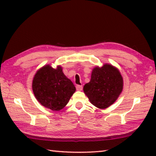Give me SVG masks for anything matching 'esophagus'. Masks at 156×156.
<instances>
[{
	"label": "esophagus",
	"mask_w": 156,
	"mask_h": 156,
	"mask_svg": "<svg viewBox=\"0 0 156 156\" xmlns=\"http://www.w3.org/2000/svg\"><path fill=\"white\" fill-rule=\"evenodd\" d=\"M76 90L79 91H81L82 90V88H83L82 85H76Z\"/></svg>",
	"instance_id": "esophagus-1"
}]
</instances>
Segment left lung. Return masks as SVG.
Here are the masks:
<instances>
[{"instance_id": "obj_1", "label": "left lung", "mask_w": 156, "mask_h": 156, "mask_svg": "<svg viewBox=\"0 0 156 156\" xmlns=\"http://www.w3.org/2000/svg\"><path fill=\"white\" fill-rule=\"evenodd\" d=\"M122 78L118 69L105 64L93 69L90 81L83 89L91 103L102 109L114 103L122 92Z\"/></svg>"}]
</instances>
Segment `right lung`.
I'll use <instances>...</instances> for the list:
<instances>
[{"label": "right lung", "mask_w": 156, "mask_h": 156, "mask_svg": "<svg viewBox=\"0 0 156 156\" xmlns=\"http://www.w3.org/2000/svg\"><path fill=\"white\" fill-rule=\"evenodd\" d=\"M32 88L37 100L54 111L64 108L76 91L75 86L66 78L60 66L54 69L49 65L36 73Z\"/></svg>", "instance_id": "obj_1"}]
</instances>
